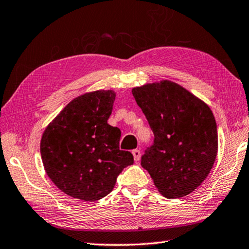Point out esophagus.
<instances>
[{
	"instance_id": "34e87169",
	"label": "esophagus",
	"mask_w": 249,
	"mask_h": 249,
	"mask_svg": "<svg viewBox=\"0 0 249 249\" xmlns=\"http://www.w3.org/2000/svg\"><path fill=\"white\" fill-rule=\"evenodd\" d=\"M133 156H134V160H135V161H139L140 159H141V151L140 149H133Z\"/></svg>"
}]
</instances>
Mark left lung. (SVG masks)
<instances>
[{
  "label": "left lung",
  "mask_w": 249,
  "mask_h": 249,
  "mask_svg": "<svg viewBox=\"0 0 249 249\" xmlns=\"http://www.w3.org/2000/svg\"><path fill=\"white\" fill-rule=\"evenodd\" d=\"M154 134L141 165L166 198H180L210 174L218 147L211 108L176 83L161 81L133 89Z\"/></svg>",
  "instance_id": "obj_1"
}]
</instances>
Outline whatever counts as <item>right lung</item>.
<instances>
[{"mask_svg": "<svg viewBox=\"0 0 249 249\" xmlns=\"http://www.w3.org/2000/svg\"><path fill=\"white\" fill-rule=\"evenodd\" d=\"M115 93L96 90L73 100L47 126L41 156L47 176L65 194L86 202L103 198L134 163L120 149V128L107 124Z\"/></svg>", "mask_w": 249, "mask_h": 249, "instance_id": "right-lung-1", "label": "right lung"}]
</instances>
